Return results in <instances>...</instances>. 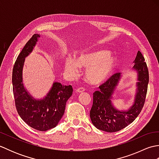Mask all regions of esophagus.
<instances>
[{
    "mask_svg": "<svg viewBox=\"0 0 159 159\" xmlns=\"http://www.w3.org/2000/svg\"><path fill=\"white\" fill-rule=\"evenodd\" d=\"M85 88H83V87H79V88H78L76 91V92H79V93H82L83 92H85Z\"/></svg>",
    "mask_w": 159,
    "mask_h": 159,
    "instance_id": "1",
    "label": "esophagus"
}]
</instances>
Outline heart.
<instances>
[{
	"mask_svg": "<svg viewBox=\"0 0 159 159\" xmlns=\"http://www.w3.org/2000/svg\"><path fill=\"white\" fill-rule=\"evenodd\" d=\"M116 63V56L107 50H98L81 54L74 61L67 58L65 61V71L70 77L76 78L79 74V68L85 69L87 81L92 85H98L106 81Z\"/></svg>",
	"mask_w": 159,
	"mask_h": 159,
	"instance_id": "obj_1",
	"label": "heart"
}]
</instances>
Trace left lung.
<instances>
[{"instance_id": "8db88e82", "label": "left lung", "mask_w": 159, "mask_h": 159, "mask_svg": "<svg viewBox=\"0 0 159 159\" xmlns=\"http://www.w3.org/2000/svg\"><path fill=\"white\" fill-rule=\"evenodd\" d=\"M134 63L133 69L137 71L139 82L137 83L134 102L128 111L117 110L111 100L120 80L121 73L111 76L105 83L99 86L98 91L93 93L90 118L98 129L109 133L119 131L133 122L142 110L146 98L149 72L144 57L140 51H138Z\"/></svg>"}]
</instances>
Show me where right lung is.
Returning <instances> with one entry per match:
<instances>
[{
	"instance_id": "1",
	"label": "right lung",
	"mask_w": 159,
	"mask_h": 159,
	"mask_svg": "<svg viewBox=\"0 0 159 159\" xmlns=\"http://www.w3.org/2000/svg\"><path fill=\"white\" fill-rule=\"evenodd\" d=\"M39 38V34L33 35L18 56L12 72L13 92L17 111L22 120L35 130L46 131L55 128L61 119L73 89L71 85L55 82L45 98L36 100L25 88L22 69L25 57L32 52Z\"/></svg>"
}]
</instances>
